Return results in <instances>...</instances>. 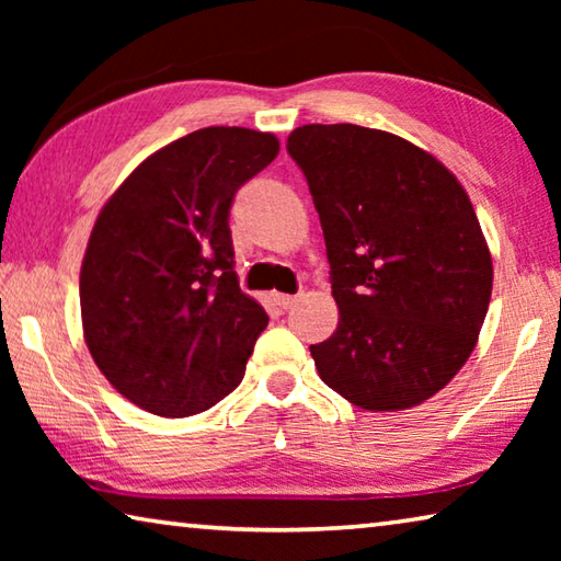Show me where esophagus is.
<instances>
[{
  "label": "esophagus",
  "instance_id": "34e87169",
  "mask_svg": "<svg viewBox=\"0 0 561 561\" xmlns=\"http://www.w3.org/2000/svg\"><path fill=\"white\" fill-rule=\"evenodd\" d=\"M274 301H277L279 309H294L301 301V294H274Z\"/></svg>",
  "mask_w": 561,
  "mask_h": 561
}]
</instances>
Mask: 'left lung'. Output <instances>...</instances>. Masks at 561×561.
Returning a JSON list of instances; mask_svg holds the SVG:
<instances>
[{
  "mask_svg": "<svg viewBox=\"0 0 561 561\" xmlns=\"http://www.w3.org/2000/svg\"><path fill=\"white\" fill-rule=\"evenodd\" d=\"M287 153L324 230L339 327L309 346L329 388L366 411L428 401L472 354L492 260L470 197L408 140L354 123L301 126Z\"/></svg>",
  "mask_w": 561,
  "mask_h": 561,
  "instance_id": "obj_1",
  "label": "left lung"
}]
</instances>
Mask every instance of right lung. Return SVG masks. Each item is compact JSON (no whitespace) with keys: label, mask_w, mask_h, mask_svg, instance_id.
<instances>
[{"label":"right lung","mask_w":561,"mask_h":561,"mask_svg":"<svg viewBox=\"0 0 561 561\" xmlns=\"http://www.w3.org/2000/svg\"><path fill=\"white\" fill-rule=\"evenodd\" d=\"M277 153L272 133L201 128L146 158L103 205L81 264L83 339L144 411L185 417L240 386L270 317L237 284L230 210Z\"/></svg>","instance_id":"add662e5"}]
</instances>
